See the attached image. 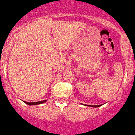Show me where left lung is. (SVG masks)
Here are the masks:
<instances>
[{
	"label": "left lung",
	"instance_id": "obj_1",
	"mask_svg": "<svg viewBox=\"0 0 135 135\" xmlns=\"http://www.w3.org/2000/svg\"><path fill=\"white\" fill-rule=\"evenodd\" d=\"M86 106H90V107H93V108H98V107L101 106V105H102V104H101V105H86Z\"/></svg>",
	"mask_w": 135,
	"mask_h": 135
}]
</instances>
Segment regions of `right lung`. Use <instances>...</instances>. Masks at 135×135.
Segmentation results:
<instances>
[{
    "instance_id": "add662e5",
    "label": "right lung",
    "mask_w": 135,
    "mask_h": 135,
    "mask_svg": "<svg viewBox=\"0 0 135 135\" xmlns=\"http://www.w3.org/2000/svg\"><path fill=\"white\" fill-rule=\"evenodd\" d=\"M46 100H43V101H40V102H24L26 104H28L30 105H39V104H43V103L46 102Z\"/></svg>"
}]
</instances>
